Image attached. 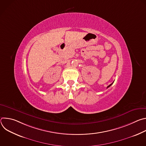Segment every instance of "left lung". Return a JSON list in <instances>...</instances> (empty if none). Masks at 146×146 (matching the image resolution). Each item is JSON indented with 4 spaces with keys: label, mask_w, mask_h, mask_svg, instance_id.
I'll use <instances>...</instances> for the list:
<instances>
[{
    "label": "left lung",
    "mask_w": 146,
    "mask_h": 146,
    "mask_svg": "<svg viewBox=\"0 0 146 146\" xmlns=\"http://www.w3.org/2000/svg\"><path fill=\"white\" fill-rule=\"evenodd\" d=\"M113 83H111V84H110V85H109V86H108V87H107V88H109V87H110V86H111V85H112V84H113Z\"/></svg>",
    "instance_id": "1"
}]
</instances>
